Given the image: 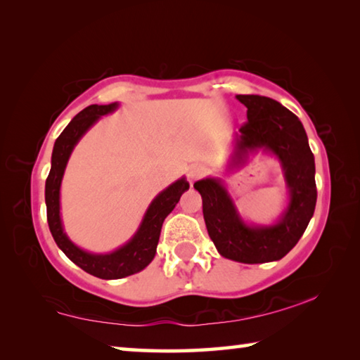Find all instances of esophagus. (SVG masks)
<instances>
[{"mask_svg": "<svg viewBox=\"0 0 360 360\" xmlns=\"http://www.w3.org/2000/svg\"><path fill=\"white\" fill-rule=\"evenodd\" d=\"M205 173H206L205 167H202V165H192V167H188V169H187V178H188V181H191V182H195L197 179L202 178V176H205Z\"/></svg>", "mask_w": 360, "mask_h": 360, "instance_id": "34e87169", "label": "esophagus"}]
</instances>
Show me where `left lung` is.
I'll return each mask as SVG.
<instances>
[{
	"label": "left lung",
	"mask_w": 360,
	"mask_h": 360,
	"mask_svg": "<svg viewBox=\"0 0 360 360\" xmlns=\"http://www.w3.org/2000/svg\"><path fill=\"white\" fill-rule=\"evenodd\" d=\"M248 108V122L235 135L227 169L245 165L249 154L264 150L281 165L289 202L276 222H245L221 178L193 184L202 195L203 217L210 238L225 259L241 264H265L283 259L307 230L314 214V155L302 122L276 100L260 95H236Z\"/></svg>",
	"instance_id": "1"
}]
</instances>
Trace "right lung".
<instances>
[{
  "mask_svg": "<svg viewBox=\"0 0 360 360\" xmlns=\"http://www.w3.org/2000/svg\"><path fill=\"white\" fill-rule=\"evenodd\" d=\"M117 108V101L111 105H90L76 114L75 119L66 125L62 135L56 139L52 150L51 173L46 179L47 222L57 246L62 249L66 257L75 262L77 266H81L84 271L101 279H120L135 275L150 264L152 259L155 257L163 221L174 210L181 195L188 191V182L186 178H181L158 193L150 202L149 208L146 210L136 233L112 252L95 254L84 251L68 238L63 229L62 216H60V187H62L66 163H68L71 152L76 148L79 139L89 131L90 127L95 125L101 119V115L111 114Z\"/></svg>",
  "mask_w": 360,
  "mask_h": 360,
  "instance_id": "right-lung-1",
  "label": "right lung"
}]
</instances>
